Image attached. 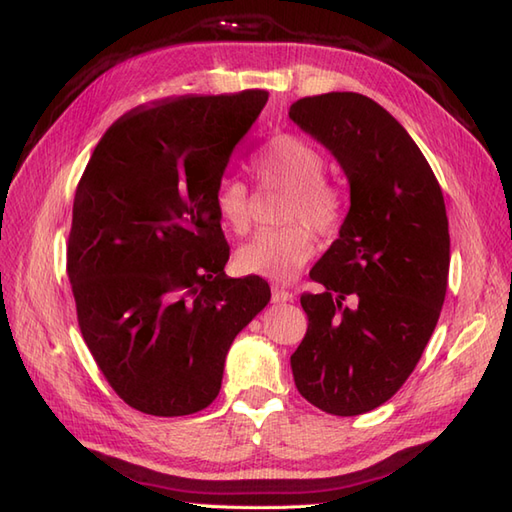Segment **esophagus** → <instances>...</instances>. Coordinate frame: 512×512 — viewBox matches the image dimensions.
Listing matches in <instances>:
<instances>
[{
    "instance_id": "esophagus-1",
    "label": "esophagus",
    "mask_w": 512,
    "mask_h": 512,
    "mask_svg": "<svg viewBox=\"0 0 512 512\" xmlns=\"http://www.w3.org/2000/svg\"><path fill=\"white\" fill-rule=\"evenodd\" d=\"M295 299V295H292L290 290L281 288V286H273V301L275 303H286V301H292Z\"/></svg>"
}]
</instances>
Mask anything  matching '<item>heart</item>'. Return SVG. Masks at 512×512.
<instances>
[{"mask_svg":"<svg viewBox=\"0 0 512 512\" xmlns=\"http://www.w3.org/2000/svg\"><path fill=\"white\" fill-rule=\"evenodd\" d=\"M253 169L266 184L290 187L279 211V220L288 224L259 231L237 250V266L250 275L288 281L317 250L312 228L321 235H332L341 226L343 193L325 178L321 149L297 134L270 138L255 156ZM213 204L220 222L231 233L244 235L253 224V200L239 178H224L217 184Z\"/></svg>","mask_w":512,"mask_h":512,"instance_id":"obj_1","label":"heart"}]
</instances>
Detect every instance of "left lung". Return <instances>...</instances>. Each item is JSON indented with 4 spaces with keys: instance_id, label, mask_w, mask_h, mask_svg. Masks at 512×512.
Wrapping results in <instances>:
<instances>
[{
    "instance_id": "obj_1",
    "label": "left lung",
    "mask_w": 512,
    "mask_h": 512,
    "mask_svg": "<svg viewBox=\"0 0 512 512\" xmlns=\"http://www.w3.org/2000/svg\"><path fill=\"white\" fill-rule=\"evenodd\" d=\"M288 116L328 147L350 182L339 239L310 270L308 330L290 356L299 394L332 416L383 405L418 365L447 295L442 189L407 129L356 92L306 96Z\"/></svg>"
}]
</instances>
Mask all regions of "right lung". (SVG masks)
Returning <instances> with one entry per match:
<instances>
[{
  "label": "right lung",
  "instance_id": "obj_1",
  "mask_svg": "<svg viewBox=\"0 0 512 512\" xmlns=\"http://www.w3.org/2000/svg\"><path fill=\"white\" fill-rule=\"evenodd\" d=\"M268 92L176 96L107 129L74 193L68 277L83 341L107 383L149 416L220 394L235 336L270 301L231 255L213 195Z\"/></svg>",
  "mask_w": 512,
  "mask_h": 512
}]
</instances>
